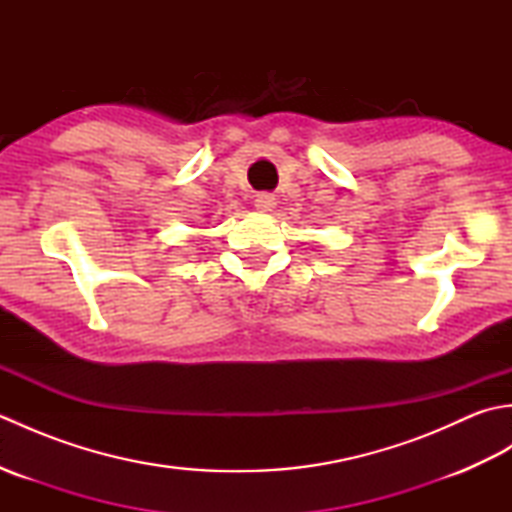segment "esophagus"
<instances>
[{
    "instance_id": "1",
    "label": "esophagus",
    "mask_w": 512,
    "mask_h": 512,
    "mask_svg": "<svg viewBox=\"0 0 512 512\" xmlns=\"http://www.w3.org/2000/svg\"><path fill=\"white\" fill-rule=\"evenodd\" d=\"M277 206V200L273 198V195H268V193H259L257 198H255V209L259 211V213H270Z\"/></svg>"
}]
</instances>
